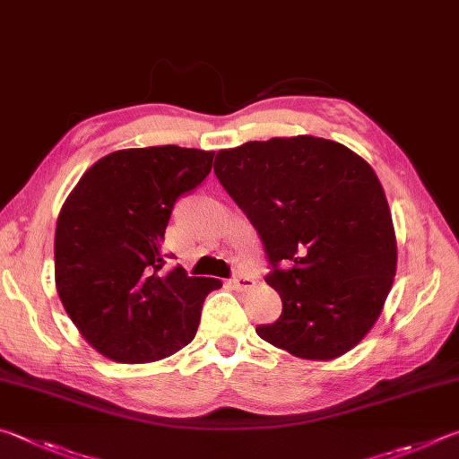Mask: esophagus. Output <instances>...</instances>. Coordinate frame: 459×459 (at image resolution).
<instances>
[{
	"instance_id": "obj_1",
	"label": "esophagus",
	"mask_w": 459,
	"mask_h": 459,
	"mask_svg": "<svg viewBox=\"0 0 459 459\" xmlns=\"http://www.w3.org/2000/svg\"><path fill=\"white\" fill-rule=\"evenodd\" d=\"M231 288H236V290H250V288H254L255 280L252 276H246V274H239V276H234L230 280Z\"/></svg>"
}]
</instances>
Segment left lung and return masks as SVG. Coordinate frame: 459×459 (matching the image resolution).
<instances>
[{
	"instance_id": "1",
	"label": "left lung",
	"mask_w": 459,
	"mask_h": 459,
	"mask_svg": "<svg viewBox=\"0 0 459 459\" xmlns=\"http://www.w3.org/2000/svg\"><path fill=\"white\" fill-rule=\"evenodd\" d=\"M223 189L258 231L282 315L255 328L294 357L331 360L379 318L397 268L387 197L365 159L300 134L215 155Z\"/></svg>"
}]
</instances>
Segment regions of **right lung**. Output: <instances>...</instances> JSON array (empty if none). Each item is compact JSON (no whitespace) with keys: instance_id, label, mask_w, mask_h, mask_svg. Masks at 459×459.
Returning a JSON list of instances; mask_svg holds the SVG:
<instances>
[{"instance_id":"right-lung-1","label":"right lung","mask_w":459,"mask_h":459,"mask_svg":"<svg viewBox=\"0 0 459 459\" xmlns=\"http://www.w3.org/2000/svg\"><path fill=\"white\" fill-rule=\"evenodd\" d=\"M213 151L123 149L88 169L56 223V290L80 334L117 363L173 355L197 333L215 278L167 270L175 201L212 171Z\"/></svg>"}]
</instances>
